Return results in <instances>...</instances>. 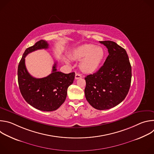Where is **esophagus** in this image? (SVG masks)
<instances>
[{"label": "esophagus", "mask_w": 154, "mask_h": 154, "mask_svg": "<svg viewBox=\"0 0 154 154\" xmlns=\"http://www.w3.org/2000/svg\"><path fill=\"white\" fill-rule=\"evenodd\" d=\"M82 75L81 74H78V73H76V74H75V79H79L82 78Z\"/></svg>", "instance_id": "obj_1"}]
</instances>
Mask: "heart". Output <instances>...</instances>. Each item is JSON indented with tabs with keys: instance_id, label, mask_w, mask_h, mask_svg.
Segmentation results:
<instances>
[{
	"instance_id": "obj_1",
	"label": "heart",
	"mask_w": 154,
	"mask_h": 154,
	"mask_svg": "<svg viewBox=\"0 0 154 154\" xmlns=\"http://www.w3.org/2000/svg\"><path fill=\"white\" fill-rule=\"evenodd\" d=\"M105 57V51L100 46L94 45H83L73 50L71 57L74 60H81L80 69L85 73L95 72L99 67Z\"/></svg>"
}]
</instances>
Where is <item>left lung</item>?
Instances as JSON below:
<instances>
[{
  "label": "left lung",
  "instance_id": "1",
  "mask_svg": "<svg viewBox=\"0 0 154 154\" xmlns=\"http://www.w3.org/2000/svg\"><path fill=\"white\" fill-rule=\"evenodd\" d=\"M108 49L103 65L95 73L87 75L85 94L94 108L103 110L120 103L130 89L131 67L125 50L112 41H99Z\"/></svg>",
  "mask_w": 154,
  "mask_h": 154
}]
</instances>
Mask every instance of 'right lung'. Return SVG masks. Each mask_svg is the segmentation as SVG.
<instances>
[{"mask_svg": "<svg viewBox=\"0 0 154 154\" xmlns=\"http://www.w3.org/2000/svg\"><path fill=\"white\" fill-rule=\"evenodd\" d=\"M48 48L49 44L45 40L36 42L25 51L17 68L18 84L22 96L31 106L44 112L56 110L64 103L68 87L75 78V72L64 74L57 71L56 63L52 73L46 77L36 79L28 72L26 57L33 51Z\"/></svg>", "mask_w": 154, "mask_h": 154, "instance_id": "obj_1", "label": "right lung"}]
</instances>
